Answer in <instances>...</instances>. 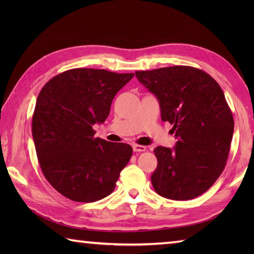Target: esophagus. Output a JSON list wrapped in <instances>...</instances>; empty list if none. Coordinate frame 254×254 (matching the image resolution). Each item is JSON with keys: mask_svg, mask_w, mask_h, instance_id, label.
Masks as SVG:
<instances>
[{"mask_svg": "<svg viewBox=\"0 0 254 254\" xmlns=\"http://www.w3.org/2000/svg\"><path fill=\"white\" fill-rule=\"evenodd\" d=\"M133 150H134V152H136V153H142V152H145V150H146V147L143 146V145L135 144V145H133Z\"/></svg>", "mask_w": 254, "mask_h": 254, "instance_id": "esophagus-1", "label": "esophagus"}]
</instances>
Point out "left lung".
I'll return each mask as SVG.
<instances>
[{
  "label": "left lung",
  "mask_w": 254,
  "mask_h": 254,
  "mask_svg": "<svg viewBox=\"0 0 254 254\" xmlns=\"http://www.w3.org/2000/svg\"><path fill=\"white\" fill-rule=\"evenodd\" d=\"M138 82L159 101L161 120L172 124L174 148L157 146L150 178L159 195L186 201L201 195L225 169L234 117L218 83L206 72L176 65L137 71Z\"/></svg>",
  "instance_id": "1"
}]
</instances>
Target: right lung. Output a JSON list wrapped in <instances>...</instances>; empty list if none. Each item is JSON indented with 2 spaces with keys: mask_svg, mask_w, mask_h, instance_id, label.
I'll return each instance as SVG.
<instances>
[{
  "mask_svg": "<svg viewBox=\"0 0 254 254\" xmlns=\"http://www.w3.org/2000/svg\"><path fill=\"white\" fill-rule=\"evenodd\" d=\"M133 76L73 68L52 77L40 90L32 137L42 174L63 196L91 203L115 190L133 149L95 137L93 126L105 122L116 94Z\"/></svg>",
  "mask_w": 254,
  "mask_h": 254,
  "instance_id": "right-lung-1",
  "label": "right lung"
}]
</instances>
